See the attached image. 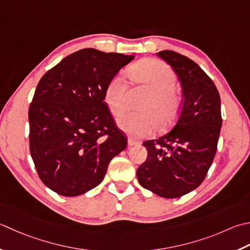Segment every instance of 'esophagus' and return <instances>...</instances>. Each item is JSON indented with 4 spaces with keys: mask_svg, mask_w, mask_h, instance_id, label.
Segmentation results:
<instances>
[{
    "mask_svg": "<svg viewBox=\"0 0 250 250\" xmlns=\"http://www.w3.org/2000/svg\"><path fill=\"white\" fill-rule=\"evenodd\" d=\"M139 144H140L139 141H136V140L132 139V138L128 139V145L129 146H134V145H139Z\"/></svg>",
    "mask_w": 250,
    "mask_h": 250,
    "instance_id": "esophagus-1",
    "label": "esophagus"
}]
</instances>
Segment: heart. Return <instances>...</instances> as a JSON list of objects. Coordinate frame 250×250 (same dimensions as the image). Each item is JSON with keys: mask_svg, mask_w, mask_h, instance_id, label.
<instances>
[{"mask_svg": "<svg viewBox=\"0 0 250 250\" xmlns=\"http://www.w3.org/2000/svg\"><path fill=\"white\" fill-rule=\"evenodd\" d=\"M129 75L151 92L141 106L143 112H129L118 119L119 128L133 138H143L157 129L167 128L177 119L181 108L180 95L174 90L177 77L167 63L143 60L129 70ZM103 100L111 115L120 116L126 109V86L116 76L107 83Z\"/></svg>", "mask_w": 250, "mask_h": 250, "instance_id": "heart-1", "label": "heart"}]
</instances>
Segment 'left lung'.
<instances>
[{
	"mask_svg": "<svg viewBox=\"0 0 250 250\" xmlns=\"http://www.w3.org/2000/svg\"><path fill=\"white\" fill-rule=\"evenodd\" d=\"M157 55L177 73L184 100L172 129L143 143L147 158L136 177L142 187L158 196L177 198L206 178L222 125L221 100L212 80L196 62L169 50Z\"/></svg>",
	"mask_w": 250,
	"mask_h": 250,
	"instance_id": "1",
	"label": "left lung"
}]
</instances>
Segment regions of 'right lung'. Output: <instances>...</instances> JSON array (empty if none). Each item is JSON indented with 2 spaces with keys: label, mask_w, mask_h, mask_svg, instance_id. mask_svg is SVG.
Listing matches in <instances>:
<instances>
[{
  "label": "right lung",
  "mask_w": 250,
  "mask_h": 250,
  "mask_svg": "<svg viewBox=\"0 0 250 250\" xmlns=\"http://www.w3.org/2000/svg\"><path fill=\"white\" fill-rule=\"evenodd\" d=\"M134 55L83 48L39 81L29 107V143L42 182L72 197L97 187L110 160L126 147L103 94Z\"/></svg>",
  "instance_id": "obj_1"
}]
</instances>
